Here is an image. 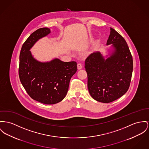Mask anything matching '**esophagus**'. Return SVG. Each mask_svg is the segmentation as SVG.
<instances>
[{
	"mask_svg": "<svg viewBox=\"0 0 149 149\" xmlns=\"http://www.w3.org/2000/svg\"><path fill=\"white\" fill-rule=\"evenodd\" d=\"M77 68H78V70H81V69L82 68V64L78 63V64H77Z\"/></svg>",
	"mask_w": 149,
	"mask_h": 149,
	"instance_id": "esophagus-1",
	"label": "esophagus"
}]
</instances>
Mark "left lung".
Here are the masks:
<instances>
[{
    "label": "left lung",
    "mask_w": 149,
    "mask_h": 149,
    "mask_svg": "<svg viewBox=\"0 0 149 149\" xmlns=\"http://www.w3.org/2000/svg\"><path fill=\"white\" fill-rule=\"evenodd\" d=\"M107 45L112 44L113 52L105 60L99 52L85 60L88 87L93 99L110 103L123 96L129 89L133 72V59L124 38L110 28Z\"/></svg>",
    "instance_id": "obj_1"
}]
</instances>
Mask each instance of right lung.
Segmentation results:
<instances>
[{"label":"right lung","mask_w":149,"mask_h":149,"mask_svg":"<svg viewBox=\"0 0 149 149\" xmlns=\"http://www.w3.org/2000/svg\"><path fill=\"white\" fill-rule=\"evenodd\" d=\"M50 33L40 28L30 34L20 51L19 75L24 89L32 99L46 104L59 103L65 98L71 77L77 70L76 61L58 59L41 63L31 55L30 49L38 40Z\"/></svg>","instance_id":"right-lung-1"}]
</instances>
